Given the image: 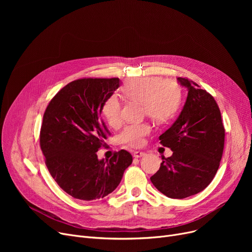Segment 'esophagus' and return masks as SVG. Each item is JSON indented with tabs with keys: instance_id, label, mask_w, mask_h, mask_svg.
<instances>
[{
	"instance_id": "esophagus-1",
	"label": "esophagus",
	"mask_w": 252,
	"mask_h": 252,
	"mask_svg": "<svg viewBox=\"0 0 252 252\" xmlns=\"http://www.w3.org/2000/svg\"><path fill=\"white\" fill-rule=\"evenodd\" d=\"M145 154V152H143V151H135L134 152V156L136 157V158H140V157H143Z\"/></svg>"
}]
</instances>
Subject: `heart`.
Here are the masks:
<instances>
[{"mask_svg": "<svg viewBox=\"0 0 252 252\" xmlns=\"http://www.w3.org/2000/svg\"><path fill=\"white\" fill-rule=\"evenodd\" d=\"M124 94L126 98L143 104V111L157 123H165L173 117L181 103V89L173 79L159 76H145L131 79L126 84ZM102 113L111 126L122 122V103L116 95L110 96L103 104ZM147 123L126 126L118 136V141L129 147H140L150 134Z\"/></svg>", "mask_w": 252, "mask_h": 252, "instance_id": "obj_1", "label": "heart"}]
</instances>
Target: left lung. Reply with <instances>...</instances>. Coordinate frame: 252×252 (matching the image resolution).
Masks as SVG:
<instances>
[{"label":"left lung","mask_w":252,"mask_h":252,"mask_svg":"<svg viewBox=\"0 0 252 252\" xmlns=\"http://www.w3.org/2000/svg\"><path fill=\"white\" fill-rule=\"evenodd\" d=\"M188 88L184 108L160 144L173 150L150 180L169 198L183 199L204 190L214 180L224 145V127L215 98L187 77H178Z\"/></svg>","instance_id":"left-lung-1"}]
</instances>
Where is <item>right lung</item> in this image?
Listing matches in <instances>:
<instances>
[{
  "instance_id": "1",
  "label": "right lung",
  "mask_w": 252,
  "mask_h": 252,
  "mask_svg": "<svg viewBox=\"0 0 252 252\" xmlns=\"http://www.w3.org/2000/svg\"><path fill=\"white\" fill-rule=\"evenodd\" d=\"M119 87V78L84 77L66 85L44 113L39 145L52 178L75 199H100L116 189L133 162L126 150L99 160L110 131L101 118L104 102Z\"/></svg>"
}]
</instances>
